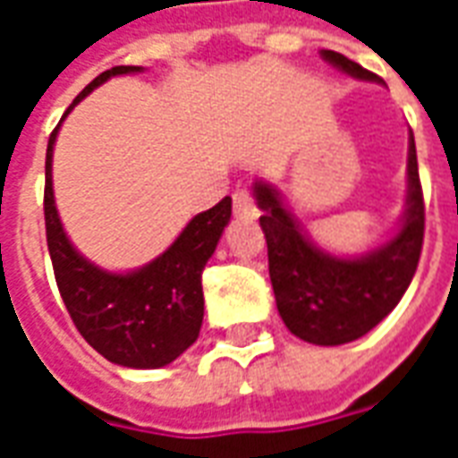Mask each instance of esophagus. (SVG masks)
<instances>
[{"label":"esophagus","mask_w":458,"mask_h":458,"mask_svg":"<svg viewBox=\"0 0 458 458\" xmlns=\"http://www.w3.org/2000/svg\"><path fill=\"white\" fill-rule=\"evenodd\" d=\"M233 210L235 216H255V199L248 189H238L233 193Z\"/></svg>","instance_id":"34e87169"}]
</instances>
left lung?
<instances>
[{"label":"left lung","mask_w":458,"mask_h":458,"mask_svg":"<svg viewBox=\"0 0 458 458\" xmlns=\"http://www.w3.org/2000/svg\"><path fill=\"white\" fill-rule=\"evenodd\" d=\"M321 58L351 78L380 83L377 75L344 54L321 51ZM252 196L262 210L259 225L267 240L277 311L294 336L314 345L351 344L373 331L397 307L412 282L424 240V200L412 131L400 228L365 255L338 258L317 248L267 181H255Z\"/></svg>","instance_id":"obj_1"}]
</instances>
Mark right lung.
<instances>
[{
	"label": "right lung",
	"mask_w": 458,
	"mask_h": 458,
	"mask_svg": "<svg viewBox=\"0 0 458 458\" xmlns=\"http://www.w3.org/2000/svg\"><path fill=\"white\" fill-rule=\"evenodd\" d=\"M141 65H114L85 85L58 122L46 149V240L58 292L81 336L124 368H164L196 344L203 324L200 275L230 223V196L186 223L179 238L149 265L131 272H107L83 258L68 240L54 199V144L61 124L83 98L114 75L141 73Z\"/></svg>",
	"instance_id": "1"
}]
</instances>
